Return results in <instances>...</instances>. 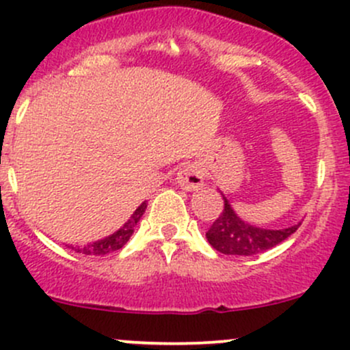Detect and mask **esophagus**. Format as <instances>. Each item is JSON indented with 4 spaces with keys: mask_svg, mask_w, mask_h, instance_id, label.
I'll return each mask as SVG.
<instances>
[{
    "mask_svg": "<svg viewBox=\"0 0 350 350\" xmlns=\"http://www.w3.org/2000/svg\"><path fill=\"white\" fill-rule=\"evenodd\" d=\"M176 183L183 190L193 191L204 185V170L198 163H187L176 174Z\"/></svg>",
    "mask_w": 350,
    "mask_h": 350,
    "instance_id": "obj_1",
    "label": "esophagus"
}]
</instances>
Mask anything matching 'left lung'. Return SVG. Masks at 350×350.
<instances>
[{"label": "left lung", "instance_id": "1", "mask_svg": "<svg viewBox=\"0 0 350 350\" xmlns=\"http://www.w3.org/2000/svg\"><path fill=\"white\" fill-rule=\"evenodd\" d=\"M221 197H224V212L206 232L208 243L220 254L242 255V257L262 254V252L272 249V247L284 242L285 239H288L302 224V221H299L292 227L279 228V230L255 227V225L247 224L237 215L224 193H221Z\"/></svg>", "mask_w": 350, "mask_h": 350}]
</instances>
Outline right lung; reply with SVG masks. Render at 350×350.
<instances>
[{
  "instance_id": "add662e5",
  "label": "right lung",
  "mask_w": 350,
  "mask_h": 350,
  "mask_svg": "<svg viewBox=\"0 0 350 350\" xmlns=\"http://www.w3.org/2000/svg\"><path fill=\"white\" fill-rule=\"evenodd\" d=\"M145 208H146V202H144V204L138 206V208L133 212V215L123 224V227H120L118 230L113 232L111 235L105 237V239L101 240H96V242L86 243V245H77V247L68 245V247L71 250L78 252V254H85V255H107L110 254V252L120 250L130 240L131 234L135 232V227H137V224L140 221L142 215L145 213Z\"/></svg>"
}]
</instances>
